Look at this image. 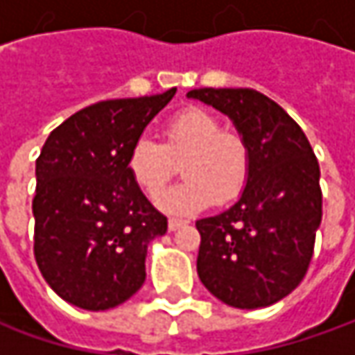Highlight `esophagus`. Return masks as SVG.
Listing matches in <instances>:
<instances>
[{
  "label": "esophagus",
  "mask_w": 355,
  "mask_h": 355,
  "mask_svg": "<svg viewBox=\"0 0 355 355\" xmlns=\"http://www.w3.org/2000/svg\"><path fill=\"white\" fill-rule=\"evenodd\" d=\"M185 223H187V221H184V219H173V217H171L170 221H168V229H170V231H175V229L184 227Z\"/></svg>",
  "instance_id": "34e87169"
}]
</instances>
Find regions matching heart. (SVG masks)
I'll return each instance as SVG.
<instances>
[{
  "instance_id": "1",
  "label": "heart",
  "mask_w": 355,
  "mask_h": 355,
  "mask_svg": "<svg viewBox=\"0 0 355 355\" xmlns=\"http://www.w3.org/2000/svg\"><path fill=\"white\" fill-rule=\"evenodd\" d=\"M164 144L148 136L132 144L128 171L148 198H156L170 182L175 162H182V184L157 198L168 213L189 215L213 201L231 203L245 191L251 175V150L245 138L221 130V122L203 108H185L164 126Z\"/></svg>"
}]
</instances>
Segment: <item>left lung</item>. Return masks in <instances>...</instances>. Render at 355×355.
<instances>
[{
    "label": "left lung",
    "instance_id": "1",
    "mask_svg": "<svg viewBox=\"0 0 355 355\" xmlns=\"http://www.w3.org/2000/svg\"><path fill=\"white\" fill-rule=\"evenodd\" d=\"M187 96L231 118L251 150V175L237 203L196 223L199 280L229 306H270L302 282L314 254L318 159L302 128L257 90L196 89Z\"/></svg>",
    "mask_w": 355,
    "mask_h": 355
}]
</instances>
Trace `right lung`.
I'll return each mask as SVG.
<instances>
[{
  "mask_svg": "<svg viewBox=\"0 0 355 355\" xmlns=\"http://www.w3.org/2000/svg\"><path fill=\"white\" fill-rule=\"evenodd\" d=\"M173 94L90 104L49 134L35 164L33 252L62 300L108 310L144 284L148 245L168 231V219L126 164L132 144Z\"/></svg>",
  "mask_w": 355,
  "mask_h": 355,
  "instance_id": "1",
  "label": "right lung"
}]
</instances>
